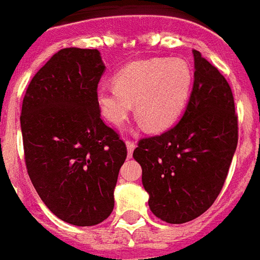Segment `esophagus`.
Returning a JSON list of instances; mask_svg holds the SVG:
<instances>
[{
    "mask_svg": "<svg viewBox=\"0 0 260 260\" xmlns=\"http://www.w3.org/2000/svg\"><path fill=\"white\" fill-rule=\"evenodd\" d=\"M126 147H127V156L128 158H132L133 151L136 148V144L133 143V141H130V140H127V141H126Z\"/></svg>",
    "mask_w": 260,
    "mask_h": 260,
    "instance_id": "esophagus-1",
    "label": "esophagus"
}]
</instances>
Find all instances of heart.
<instances>
[{
    "label": "heart",
    "mask_w": 260,
    "mask_h": 260,
    "mask_svg": "<svg viewBox=\"0 0 260 260\" xmlns=\"http://www.w3.org/2000/svg\"><path fill=\"white\" fill-rule=\"evenodd\" d=\"M115 86L96 90L101 115L120 126L136 105V113L152 132L170 127L185 104L192 86V72L184 59L151 58L136 60L115 75Z\"/></svg>",
    "instance_id": "b5f03b06"
}]
</instances>
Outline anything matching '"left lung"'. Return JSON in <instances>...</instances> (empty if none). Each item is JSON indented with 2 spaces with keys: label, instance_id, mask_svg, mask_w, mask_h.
<instances>
[{
  "label": "left lung",
  "instance_id": "left-lung-1",
  "mask_svg": "<svg viewBox=\"0 0 260 260\" xmlns=\"http://www.w3.org/2000/svg\"><path fill=\"white\" fill-rule=\"evenodd\" d=\"M194 54V86L179 123L143 138L133 152L141 165L148 205L160 220L181 224L209 209L220 194L238 143L234 96L215 66Z\"/></svg>",
  "mask_w": 260,
  "mask_h": 260
}]
</instances>
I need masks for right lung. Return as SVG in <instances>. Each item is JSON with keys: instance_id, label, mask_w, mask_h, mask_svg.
Wrapping results in <instances>:
<instances>
[{"instance_id": "obj_1", "label": "right lung", "mask_w": 260, "mask_h": 260, "mask_svg": "<svg viewBox=\"0 0 260 260\" xmlns=\"http://www.w3.org/2000/svg\"><path fill=\"white\" fill-rule=\"evenodd\" d=\"M98 50L63 48L34 75L20 115L24 162L47 208L73 226L111 215L127 148L101 119Z\"/></svg>"}]
</instances>
